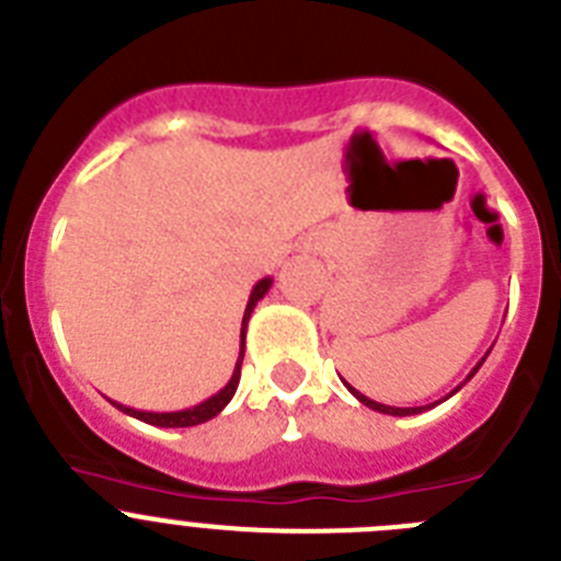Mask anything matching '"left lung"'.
Listing matches in <instances>:
<instances>
[{
  "instance_id": "left-lung-1",
  "label": "left lung",
  "mask_w": 561,
  "mask_h": 561,
  "mask_svg": "<svg viewBox=\"0 0 561 561\" xmlns=\"http://www.w3.org/2000/svg\"><path fill=\"white\" fill-rule=\"evenodd\" d=\"M490 351H492V347H490ZM486 356H490V353H486ZM486 356H484V358H486ZM484 358H481V362H479V364H476V367H472V369H470V375H467L465 381H461V383H459V387H456V389H454V392H450V394H456V392H459V389H461V387H465V383H467V381H470L472 375L479 373V367H481V364H484ZM344 387L351 389V394H353V398H356V400H358V403L369 405V409H373V411H381V414H392V417H409V414H420V411L431 409V405H439V403H442V400H448V398H450V394H448V398H442V400H436V403H431V405H411V409H400V405H387V403H378V400H369V398H367V394H362V392H358V389H353V387H351V383H344Z\"/></svg>"
}]
</instances>
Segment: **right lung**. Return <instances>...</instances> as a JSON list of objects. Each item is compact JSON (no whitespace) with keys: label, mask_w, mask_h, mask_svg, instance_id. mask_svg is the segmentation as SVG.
Returning <instances> with one entry per match:
<instances>
[{"label":"right lung","mask_w":561,"mask_h":561,"mask_svg":"<svg viewBox=\"0 0 561 561\" xmlns=\"http://www.w3.org/2000/svg\"><path fill=\"white\" fill-rule=\"evenodd\" d=\"M270 286H272V277H261L259 284L253 286V291H250V300H247L244 317H241L239 362H236L233 375H230V381L225 383V387L219 389L217 394H210V398H208V400H203V403L188 405V409H180V411H141V409H130V405L116 403V400H111V403L116 405V409H119V411H125V414H130V417L141 420V423L161 425V428H192V425L208 423V420L217 417L219 411H222L225 405H228L230 400H233L236 387H239V378H241V362H244V336H247V322H250V314H253V308L259 306L261 297H264L266 291H270Z\"/></svg>","instance_id":"right-lung-1"}]
</instances>
